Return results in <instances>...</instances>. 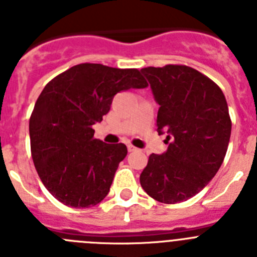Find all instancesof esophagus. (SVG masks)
Segmentation results:
<instances>
[{
	"label": "esophagus",
	"mask_w": 257,
	"mask_h": 257,
	"mask_svg": "<svg viewBox=\"0 0 257 257\" xmlns=\"http://www.w3.org/2000/svg\"><path fill=\"white\" fill-rule=\"evenodd\" d=\"M127 149H128V152H135V151H138V149H136L135 147H134V145H131V144L127 145Z\"/></svg>",
	"instance_id": "1"
}]
</instances>
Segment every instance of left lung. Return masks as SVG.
I'll return each mask as SVG.
<instances>
[{
  "instance_id": "8db88e82",
  "label": "left lung",
  "mask_w": 257,
  "mask_h": 257,
  "mask_svg": "<svg viewBox=\"0 0 257 257\" xmlns=\"http://www.w3.org/2000/svg\"><path fill=\"white\" fill-rule=\"evenodd\" d=\"M160 105L157 131L167 134V151L152 153L140 175L147 194L162 203L187 201L219 171L228 149L231 122L219 86L187 65L140 70Z\"/></svg>"
}]
</instances>
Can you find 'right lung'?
<instances>
[{
	"instance_id": "add662e5",
	"label": "right lung",
	"mask_w": 257,
	"mask_h": 257,
	"mask_svg": "<svg viewBox=\"0 0 257 257\" xmlns=\"http://www.w3.org/2000/svg\"><path fill=\"white\" fill-rule=\"evenodd\" d=\"M148 86L138 69L78 64L51 79L29 119L32 158L46 189L76 208L100 203L109 193L126 145L95 139L117 92Z\"/></svg>"
}]
</instances>
